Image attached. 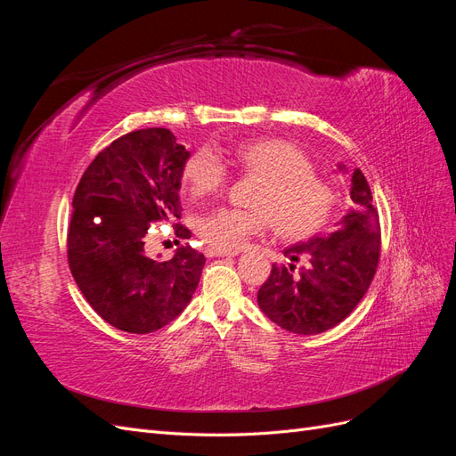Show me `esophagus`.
<instances>
[{
	"instance_id": "obj_1",
	"label": "esophagus",
	"mask_w": 456,
	"mask_h": 456,
	"mask_svg": "<svg viewBox=\"0 0 456 456\" xmlns=\"http://www.w3.org/2000/svg\"><path fill=\"white\" fill-rule=\"evenodd\" d=\"M207 256H236L240 251H226V249H216V247H207L205 249Z\"/></svg>"
}]
</instances>
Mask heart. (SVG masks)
Wrapping results in <instances>:
<instances>
[{
    "instance_id": "1",
    "label": "heart",
    "mask_w": 456,
    "mask_h": 456,
    "mask_svg": "<svg viewBox=\"0 0 456 456\" xmlns=\"http://www.w3.org/2000/svg\"><path fill=\"white\" fill-rule=\"evenodd\" d=\"M232 161L262 178L255 211L218 207L203 215L198 233L207 245L238 251L265 233L272 220L283 238H308L333 216L335 188L314 175L312 161L297 144L280 139L241 142L232 150ZM183 178L194 196L213 194L226 183V165L211 146H201L186 159Z\"/></svg>"
}]
</instances>
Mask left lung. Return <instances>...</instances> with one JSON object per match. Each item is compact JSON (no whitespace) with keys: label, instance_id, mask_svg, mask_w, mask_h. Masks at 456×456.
Masks as SVG:
<instances>
[{"label":"left lung","instance_id":"8db88e82","mask_svg":"<svg viewBox=\"0 0 456 456\" xmlns=\"http://www.w3.org/2000/svg\"><path fill=\"white\" fill-rule=\"evenodd\" d=\"M340 171L344 167L340 165ZM352 209L329 236H314L287 247L289 266H272L258 289V306L289 333L317 335L338 325L360 305L375 278L380 258V223L367 178L352 175ZM302 256L309 266L294 272Z\"/></svg>","mask_w":456,"mask_h":456}]
</instances>
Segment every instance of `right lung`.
I'll list each match as a JSON object with an SVG mask.
<instances>
[{
    "label": "right lung",
    "mask_w": 456,
    "mask_h": 456,
    "mask_svg": "<svg viewBox=\"0 0 456 456\" xmlns=\"http://www.w3.org/2000/svg\"><path fill=\"white\" fill-rule=\"evenodd\" d=\"M190 151L169 129L119 136L96 156L76 188L68 265L91 308L126 333L171 323L191 300L205 256L186 243L169 260L146 256L154 223L181 218V178ZM178 238L190 230L175 224Z\"/></svg>",
    "instance_id": "add662e5"
}]
</instances>
